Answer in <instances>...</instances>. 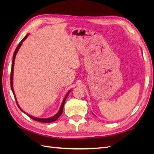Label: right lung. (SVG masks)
Wrapping results in <instances>:
<instances>
[{
	"label": "right lung",
	"mask_w": 154,
	"mask_h": 154,
	"mask_svg": "<svg viewBox=\"0 0 154 154\" xmlns=\"http://www.w3.org/2000/svg\"><path fill=\"white\" fill-rule=\"evenodd\" d=\"M29 33L28 34H27L25 36H24V38H23L21 41H20V42L18 44V46L17 47V48H16V49H15V52H14V53H13V61H12V64H11V77H10V80H11V91H12V92H13V95H14V96H15V100H16V101H17V105H18V108H19L24 113H25L26 114H27V116H29V118H31V119H32L33 120H35V121H37V122H42V123H51V122H55L56 120H57V119L60 117V116L62 115V112H63V106H64V104H65V102H66V99H67V96H68V95H69V92H71V90H70V91H68V92L67 93V94L66 95V96H65V97L63 98V101H62V105H61V106H60V110H59V111L54 116H52V117H51V118H36V117H34V116H31V115H29V114H27L26 112H25L24 111H23V110L20 108V106H19V105H18V102H17V98H16V96H15V92H14V89H13V69H14V62H15V57H16V55H17V53H18V50H19V49H20V48L21 47V45H22V42H24L27 38V36H29Z\"/></svg>",
	"instance_id": "1"
}]
</instances>
